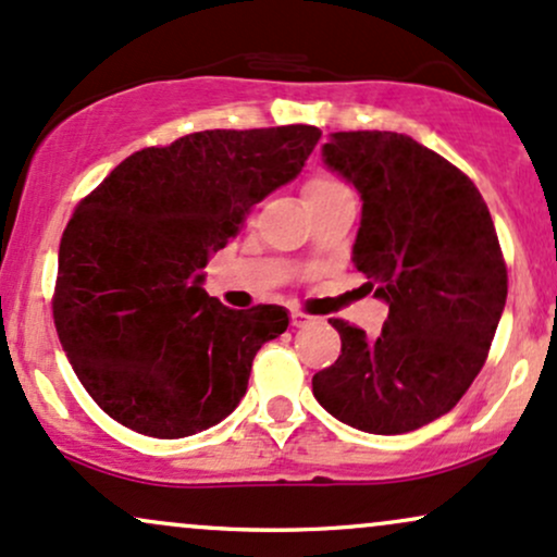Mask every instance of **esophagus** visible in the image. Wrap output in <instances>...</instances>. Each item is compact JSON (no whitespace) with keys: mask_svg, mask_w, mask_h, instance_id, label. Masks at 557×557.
Wrapping results in <instances>:
<instances>
[{"mask_svg":"<svg viewBox=\"0 0 557 557\" xmlns=\"http://www.w3.org/2000/svg\"><path fill=\"white\" fill-rule=\"evenodd\" d=\"M309 322H311L309 314H300V311H293V314H290L293 327H304V324H309Z\"/></svg>","mask_w":557,"mask_h":557,"instance_id":"1","label":"esophagus"}]
</instances>
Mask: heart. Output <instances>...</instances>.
Listing matches in <instances>:
<instances>
[{
	"instance_id": "obj_1",
	"label": "heart",
	"mask_w": 557,
	"mask_h": 557,
	"mask_svg": "<svg viewBox=\"0 0 557 557\" xmlns=\"http://www.w3.org/2000/svg\"><path fill=\"white\" fill-rule=\"evenodd\" d=\"M337 188H341V185H337L335 181H330V177H311V181L304 185V198L332 194V190H337Z\"/></svg>"
}]
</instances>
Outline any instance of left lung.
<instances>
[{"label": "left lung", "mask_w": 557, "mask_h": 557, "mask_svg": "<svg viewBox=\"0 0 557 557\" xmlns=\"http://www.w3.org/2000/svg\"><path fill=\"white\" fill-rule=\"evenodd\" d=\"M322 159L361 196L356 270L389 314L376 337L343 319L341 356L311 380L354 430L403 434L450 411L484 367L508 272L476 185L411 136L330 133Z\"/></svg>", "instance_id": "obj_1"}]
</instances>
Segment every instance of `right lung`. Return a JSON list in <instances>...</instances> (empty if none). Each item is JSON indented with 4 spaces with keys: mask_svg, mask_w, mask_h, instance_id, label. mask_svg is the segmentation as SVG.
<instances>
[{
    "mask_svg": "<svg viewBox=\"0 0 557 557\" xmlns=\"http://www.w3.org/2000/svg\"><path fill=\"white\" fill-rule=\"evenodd\" d=\"M314 125L201 131L120 162L75 207L60 243L54 324L81 385L127 430L177 440L220 424L246 395L283 306L235 311L203 267L253 203L296 181Z\"/></svg>",
    "mask_w": 557,
    "mask_h": 557,
    "instance_id": "1",
    "label": "right lung"
}]
</instances>
